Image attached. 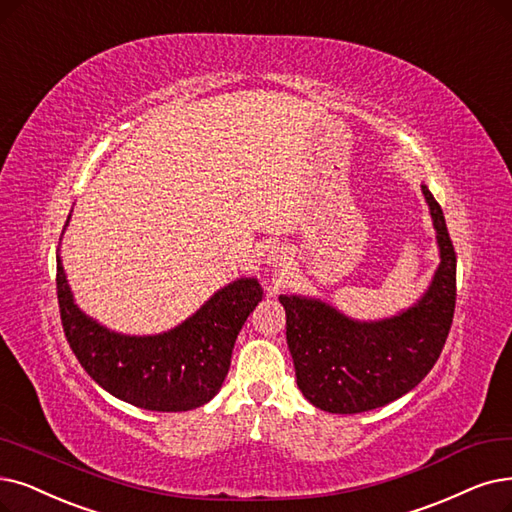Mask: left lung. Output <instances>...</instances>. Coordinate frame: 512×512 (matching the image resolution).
Instances as JSON below:
<instances>
[{"mask_svg": "<svg viewBox=\"0 0 512 512\" xmlns=\"http://www.w3.org/2000/svg\"><path fill=\"white\" fill-rule=\"evenodd\" d=\"M422 193L437 229L441 264L410 311L359 323L319 300L279 298L298 388L319 410L361 414L391 403L418 386L443 351L456 309V250L437 199L426 187Z\"/></svg>", "mask_w": 512, "mask_h": 512, "instance_id": "1", "label": "left lung"}]
</instances>
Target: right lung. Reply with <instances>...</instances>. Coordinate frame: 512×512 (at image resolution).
<instances>
[{"instance_id": "1", "label": "right lung", "mask_w": 512, "mask_h": 512, "mask_svg": "<svg viewBox=\"0 0 512 512\" xmlns=\"http://www.w3.org/2000/svg\"><path fill=\"white\" fill-rule=\"evenodd\" d=\"M56 294L67 342L90 378L113 397L153 412L195 410L220 391L237 334L262 300L256 279H239L176 330L136 338L109 332L77 309L60 258Z\"/></svg>"}]
</instances>
